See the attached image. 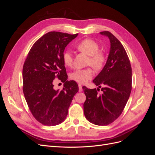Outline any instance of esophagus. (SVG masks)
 Segmentation results:
<instances>
[{
	"instance_id": "esophagus-1",
	"label": "esophagus",
	"mask_w": 155,
	"mask_h": 155,
	"mask_svg": "<svg viewBox=\"0 0 155 155\" xmlns=\"http://www.w3.org/2000/svg\"><path fill=\"white\" fill-rule=\"evenodd\" d=\"M78 87H79V92H82V91H83L82 85H81V84H79V85H78Z\"/></svg>"
}]
</instances>
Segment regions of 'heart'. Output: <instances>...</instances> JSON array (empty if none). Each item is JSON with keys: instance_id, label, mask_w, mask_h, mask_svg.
Returning <instances> with one entry per match:
<instances>
[{"instance_id": "obj_1", "label": "heart", "mask_w": 155, "mask_h": 155, "mask_svg": "<svg viewBox=\"0 0 155 155\" xmlns=\"http://www.w3.org/2000/svg\"><path fill=\"white\" fill-rule=\"evenodd\" d=\"M76 48L81 53L88 56V64L96 70L101 69L105 63L106 56L103 51L99 50V45L95 41L85 39L76 45ZM62 59L63 63L67 67H71L73 63V55L70 51H64ZM93 76V71L91 68L77 69L70 75L72 80L79 83H85Z\"/></svg>"}]
</instances>
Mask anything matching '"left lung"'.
<instances>
[{
	"instance_id": "left-lung-1",
	"label": "left lung",
	"mask_w": 155,
	"mask_h": 155,
	"mask_svg": "<svg viewBox=\"0 0 155 155\" xmlns=\"http://www.w3.org/2000/svg\"><path fill=\"white\" fill-rule=\"evenodd\" d=\"M109 37L110 48L107 63L93 80L100 88L83 87L86 96L83 104L84 114L91 123L107 125L122 113L132 89V68L126 51L116 37L110 31L100 32Z\"/></svg>"
}]
</instances>
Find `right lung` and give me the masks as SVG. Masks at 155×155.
Returning <instances> with one entry per match:
<instances>
[{
  "label": "right lung",
  "instance_id": "right-lung-1",
  "mask_svg": "<svg viewBox=\"0 0 155 155\" xmlns=\"http://www.w3.org/2000/svg\"><path fill=\"white\" fill-rule=\"evenodd\" d=\"M59 31H50L32 46L22 69L23 93L34 118L44 125L61 124L79 87L68 76L62 55L65 47L78 36ZM57 77L64 83L61 91L53 88Z\"/></svg>",
  "mask_w": 155,
  "mask_h": 155
}]
</instances>
